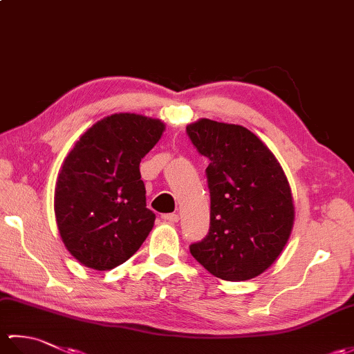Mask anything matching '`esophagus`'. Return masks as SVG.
<instances>
[{
	"mask_svg": "<svg viewBox=\"0 0 354 354\" xmlns=\"http://www.w3.org/2000/svg\"><path fill=\"white\" fill-rule=\"evenodd\" d=\"M161 219L165 222H170V223H176L179 221V216L176 213H167V214H162Z\"/></svg>",
	"mask_w": 354,
	"mask_h": 354,
	"instance_id": "obj_1",
	"label": "esophagus"
}]
</instances>
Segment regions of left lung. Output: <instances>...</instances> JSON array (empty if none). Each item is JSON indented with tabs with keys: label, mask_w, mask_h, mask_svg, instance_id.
Here are the masks:
<instances>
[{
	"label": "left lung",
	"mask_w": 354,
	"mask_h": 354,
	"mask_svg": "<svg viewBox=\"0 0 354 354\" xmlns=\"http://www.w3.org/2000/svg\"><path fill=\"white\" fill-rule=\"evenodd\" d=\"M187 135L205 156L209 230L190 252L209 274L245 281L272 265L293 225L292 194L270 150L243 126L202 118Z\"/></svg>",
	"instance_id": "8db88e82"
}]
</instances>
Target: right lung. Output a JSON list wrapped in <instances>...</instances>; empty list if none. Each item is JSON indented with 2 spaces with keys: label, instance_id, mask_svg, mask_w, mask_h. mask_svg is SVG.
<instances>
[{
  "label": "right lung",
  "instance_id": "obj_1",
  "mask_svg": "<svg viewBox=\"0 0 354 354\" xmlns=\"http://www.w3.org/2000/svg\"><path fill=\"white\" fill-rule=\"evenodd\" d=\"M164 124L114 114L82 135L59 173L55 213L61 237L82 265L109 270L140 250L153 228L140 162Z\"/></svg>",
  "mask_w": 354,
  "mask_h": 354
}]
</instances>
